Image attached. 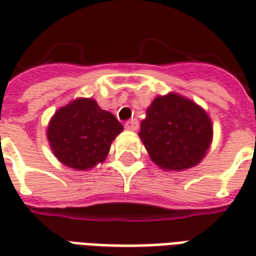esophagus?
Returning a JSON list of instances; mask_svg holds the SVG:
<instances>
[{
  "mask_svg": "<svg viewBox=\"0 0 256 256\" xmlns=\"http://www.w3.org/2000/svg\"><path fill=\"white\" fill-rule=\"evenodd\" d=\"M124 128L130 130V132H136L138 128V120L137 119H130V120L124 123Z\"/></svg>",
  "mask_w": 256,
  "mask_h": 256,
  "instance_id": "1",
  "label": "esophagus"
}]
</instances>
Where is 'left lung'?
<instances>
[{"label":"left lung","instance_id":"obj_1","mask_svg":"<svg viewBox=\"0 0 256 256\" xmlns=\"http://www.w3.org/2000/svg\"><path fill=\"white\" fill-rule=\"evenodd\" d=\"M212 123L203 108L178 93L158 96L146 108L138 137L163 170L198 166L212 142Z\"/></svg>","mask_w":256,"mask_h":256}]
</instances>
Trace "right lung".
I'll return each instance as SVG.
<instances>
[{"mask_svg": "<svg viewBox=\"0 0 256 256\" xmlns=\"http://www.w3.org/2000/svg\"><path fill=\"white\" fill-rule=\"evenodd\" d=\"M123 126L94 98H75L50 118L46 137L53 155L74 170H90L106 160Z\"/></svg>", "mask_w": 256, "mask_h": 256, "instance_id": "right-lung-1", "label": "right lung"}]
</instances>
